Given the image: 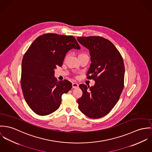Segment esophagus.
Returning a JSON list of instances; mask_svg holds the SVG:
<instances>
[{"instance_id":"esophagus-1","label":"esophagus","mask_w":152,"mask_h":152,"mask_svg":"<svg viewBox=\"0 0 152 152\" xmlns=\"http://www.w3.org/2000/svg\"><path fill=\"white\" fill-rule=\"evenodd\" d=\"M72 87L73 88H77L79 87V84L77 83H72Z\"/></svg>"}]
</instances>
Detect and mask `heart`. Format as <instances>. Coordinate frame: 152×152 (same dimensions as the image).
I'll list each match as a JSON object with an SVG mask.
<instances>
[{
    "mask_svg": "<svg viewBox=\"0 0 152 152\" xmlns=\"http://www.w3.org/2000/svg\"><path fill=\"white\" fill-rule=\"evenodd\" d=\"M86 55V54H84V53H80V54L79 55V56H81V55Z\"/></svg>",
    "mask_w": 152,
    "mask_h": 152,
    "instance_id": "b5f03b06",
    "label": "heart"
}]
</instances>
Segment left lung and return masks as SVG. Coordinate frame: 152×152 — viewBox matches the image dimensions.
I'll list each match as a JSON object with an SVG mask.
<instances>
[{
    "label": "left lung",
    "mask_w": 152,
    "mask_h": 152,
    "mask_svg": "<svg viewBox=\"0 0 152 152\" xmlns=\"http://www.w3.org/2000/svg\"><path fill=\"white\" fill-rule=\"evenodd\" d=\"M77 39L90 51L91 63L87 75L95 81L91 87L79 85L83 94L77 100L78 107L90 118H101L114 108L124 88L123 59L114 45L102 37H78Z\"/></svg>",
    "instance_id": "8db88e82"
}]
</instances>
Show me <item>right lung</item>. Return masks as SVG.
Here are the masks:
<instances>
[{
	"label": "right lung",
	"instance_id": "right-lung-1",
	"mask_svg": "<svg viewBox=\"0 0 152 152\" xmlns=\"http://www.w3.org/2000/svg\"><path fill=\"white\" fill-rule=\"evenodd\" d=\"M72 49L80 50L71 35L46 34L37 38L23 58L21 86L30 108L39 115H47L58 110L61 97L72 88L67 80L58 81L55 69L61 66Z\"/></svg>",
	"mask_w": 152,
	"mask_h": 152
}]
</instances>
